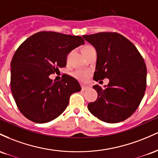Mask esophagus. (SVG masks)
I'll return each mask as SVG.
<instances>
[{
	"label": "esophagus",
	"instance_id": "1",
	"mask_svg": "<svg viewBox=\"0 0 158 158\" xmlns=\"http://www.w3.org/2000/svg\"><path fill=\"white\" fill-rule=\"evenodd\" d=\"M89 89V86H81V89H82V91H85V90L88 89Z\"/></svg>",
	"mask_w": 158,
	"mask_h": 158
}]
</instances>
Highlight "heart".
<instances>
[{
    "label": "heart",
    "mask_w": 158,
    "mask_h": 158,
    "mask_svg": "<svg viewBox=\"0 0 158 158\" xmlns=\"http://www.w3.org/2000/svg\"><path fill=\"white\" fill-rule=\"evenodd\" d=\"M91 49H93V48L90 45L85 46L84 48L82 49V53L85 52V51L91 50ZM69 59V54L68 56H67V60ZM74 77H76L77 80L81 81H86L88 80L89 77L90 76V72H88V71H77L74 73Z\"/></svg>",
    "instance_id": "obj_1"
}]
</instances>
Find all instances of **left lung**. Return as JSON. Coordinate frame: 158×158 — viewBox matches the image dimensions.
<instances>
[{"label": "left lung", "instance_id": "1", "mask_svg": "<svg viewBox=\"0 0 158 158\" xmlns=\"http://www.w3.org/2000/svg\"><path fill=\"white\" fill-rule=\"evenodd\" d=\"M83 38L95 48L97 61L93 79H109L102 88L93 86L98 93L88 110L98 119L118 123L135 112L146 89V66L135 45L117 33L84 35Z\"/></svg>", "mask_w": 158, "mask_h": 158}]
</instances>
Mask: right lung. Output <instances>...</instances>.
I'll list each match as a JSON object with an SVG mask.
<instances>
[{
  "mask_svg": "<svg viewBox=\"0 0 158 158\" xmlns=\"http://www.w3.org/2000/svg\"><path fill=\"white\" fill-rule=\"evenodd\" d=\"M81 45V36L42 31L19 46L10 65V86L27 118L40 124L52 121L65 110L71 95L81 91L78 81L68 74L54 82L49 75L65 67L69 53Z\"/></svg>",
  "mask_w": 158,
  "mask_h": 158,
  "instance_id": "1",
  "label": "right lung"
}]
</instances>
